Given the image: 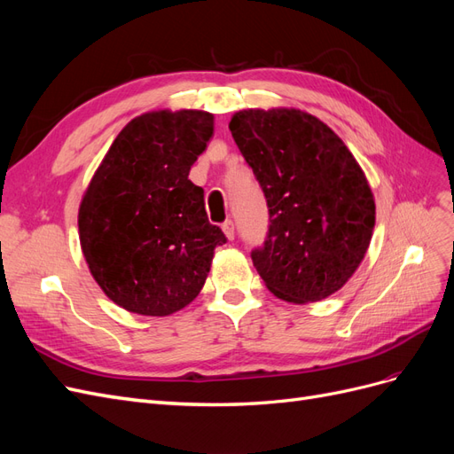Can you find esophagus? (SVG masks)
<instances>
[{"mask_svg":"<svg viewBox=\"0 0 454 454\" xmlns=\"http://www.w3.org/2000/svg\"><path fill=\"white\" fill-rule=\"evenodd\" d=\"M222 229H223V232H225V237L229 239V240H232L235 239V223L231 222V219H227V222L222 225Z\"/></svg>","mask_w":454,"mask_h":454,"instance_id":"34e87169","label":"esophagus"}]
</instances>
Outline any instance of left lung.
Returning <instances> with one entry per match:
<instances>
[{
  "mask_svg": "<svg viewBox=\"0 0 454 454\" xmlns=\"http://www.w3.org/2000/svg\"><path fill=\"white\" fill-rule=\"evenodd\" d=\"M229 129L269 208V231L252 250L269 290L314 303L340 290L362 263L375 200L348 147L301 109H244Z\"/></svg>",
  "mask_w": 454,
  "mask_h": 454,
  "instance_id": "1",
  "label": "left lung"
}]
</instances>
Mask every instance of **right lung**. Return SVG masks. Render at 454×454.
<instances>
[{"label": "right lung", "mask_w": 454, "mask_h": 454, "mask_svg": "<svg viewBox=\"0 0 454 454\" xmlns=\"http://www.w3.org/2000/svg\"><path fill=\"white\" fill-rule=\"evenodd\" d=\"M214 134L199 109L144 114L119 132L79 206V240L104 294L144 316L193 301L227 242L189 170Z\"/></svg>", "instance_id": "1"}]
</instances>
